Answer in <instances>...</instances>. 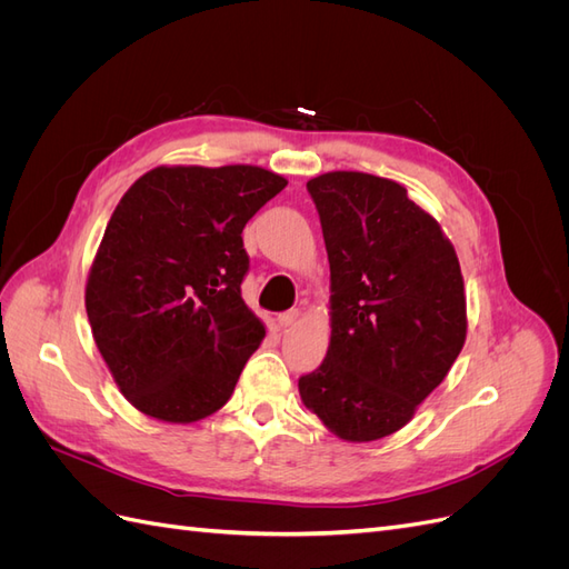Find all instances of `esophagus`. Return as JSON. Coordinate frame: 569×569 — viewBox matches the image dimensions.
<instances>
[{"instance_id":"esophagus-1","label":"esophagus","mask_w":569,"mask_h":569,"mask_svg":"<svg viewBox=\"0 0 569 569\" xmlns=\"http://www.w3.org/2000/svg\"><path fill=\"white\" fill-rule=\"evenodd\" d=\"M299 318H301V311H299V308H291V311H284V313H280V316H278V325L282 327V330H287V327L295 325Z\"/></svg>"}]
</instances>
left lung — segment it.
Here are the masks:
<instances>
[{"instance_id":"1","label":"left lung","mask_w":569,"mask_h":569,"mask_svg":"<svg viewBox=\"0 0 569 569\" xmlns=\"http://www.w3.org/2000/svg\"><path fill=\"white\" fill-rule=\"evenodd\" d=\"M330 261L332 337L299 380L303 406L343 441H377L416 416L468 335L460 263L406 187L356 170L306 182Z\"/></svg>"}]
</instances>
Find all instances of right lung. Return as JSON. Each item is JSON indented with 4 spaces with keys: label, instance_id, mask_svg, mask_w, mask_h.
Returning a JSON list of instances; mask_svg holds the SVG:
<instances>
[{
    "label": "right lung",
    "instance_id": "1",
    "mask_svg": "<svg viewBox=\"0 0 569 569\" xmlns=\"http://www.w3.org/2000/svg\"><path fill=\"white\" fill-rule=\"evenodd\" d=\"M287 180L261 166H159L118 201L84 308L118 389L187 425L228 403L266 337L242 299V230Z\"/></svg>",
    "mask_w": 569,
    "mask_h": 569
}]
</instances>
